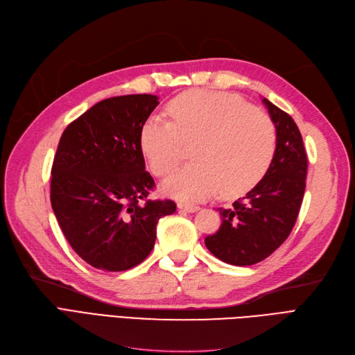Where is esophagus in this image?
<instances>
[{"label": "esophagus", "instance_id": "34e87169", "mask_svg": "<svg viewBox=\"0 0 355 355\" xmlns=\"http://www.w3.org/2000/svg\"><path fill=\"white\" fill-rule=\"evenodd\" d=\"M179 210L187 211V213H196L200 210L198 206H194V204H187V202H180L179 204Z\"/></svg>", "mask_w": 355, "mask_h": 355}]
</instances>
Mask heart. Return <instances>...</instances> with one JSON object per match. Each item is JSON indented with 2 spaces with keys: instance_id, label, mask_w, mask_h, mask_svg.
Returning <instances> with one entry per match:
<instances>
[{
  "instance_id": "obj_1",
  "label": "heart",
  "mask_w": 355,
  "mask_h": 355,
  "mask_svg": "<svg viewBox=\"0 0 355 355\" xmlns=\"http://www.w3.org/2000/svg\"><path fill=\"white\" fill-rule=\"evenodd\" d=\"M173 121L149 118L141 132L142 151L153 171L166 176L184 158L185 145H196L192 166L163 182L167 196L202 201L220 188L234 197L252 188L270 167L277 128L270 115L243 99L219 92H188L168 106Z\"/></svg>"
}]
</instances>
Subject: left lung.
Returning <instances> with one entry per match:
<instances>
[{
  "mask_svg": "<svg viewBox=\"0 0 355 355\" xmlns=\"http://www.w3.org/2000/svg\"><path fill=\"white\" fill-rule=\"evenodd\" d=\"M277 128V148L265 176L228 209H219L222 223L206 237L218 259L245 266L263 261L292 232L304 200L308 158L293 118L263 99Z\"/></svg>",
  "mask_w": 355,
  "mask_h": 355,
  "instance_id": "left-lung-1",
  "label": "left lung"
}]
</instances>
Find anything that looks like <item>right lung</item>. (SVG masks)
Here are the masks:
<instances>
[{
  "instance_id": "add662e5",
  "label": "right lung",
  "mask_w": 355,
  "mask_h": 355,
  "mask_svg": "<svg viewBox=\"0 0 355 355\" xmlns=\"http://www.w3.org/2000/svg\"><path fill=\"white\" fill-rule=\"evenodd\" d=\"M154 94L105 99L63 132L53 159L50 201L59 227L81 259L125 271L151 253L159 218L171 200H148L155 188L145 170L141 132L157 108Z\"/></svg>"
}]
</instances>
